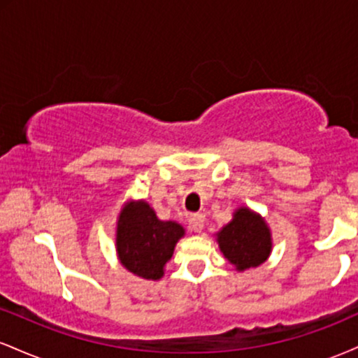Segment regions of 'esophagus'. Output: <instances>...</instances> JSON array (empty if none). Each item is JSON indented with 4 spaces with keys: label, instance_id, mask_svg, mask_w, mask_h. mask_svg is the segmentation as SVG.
<instances>
[{
    "label": "esophagus",
    "instance_id": "esophagus-1",
    "mask_svg": "<svg viewBox=\"0 0 358 358\" xmlns=\"http://www.w3.org/2000/svg\"><path fill=\"white\" fill-rule=\"evenodd\" d=\"M188 224H190V229L193 232L200 234L203 231V225H205V219L202 213H192L190 217H188Z\"/></svg>",
    "mask_w": 358,
    "mask_h": 358
}]
</instances>
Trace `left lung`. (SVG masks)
I'll list each match as a JSON object with an SVG mask.
<instances>
[{
    "instance_id": "obj_1",
    "label": "left lung",
    "mask_w": 358,
    "mask_h": 358,
    "mask_svg": "<svg viewBox=\"0 0 358 358\" xmlns=\"http://www.w3.org/2000/svg\"><path fill=\"white\" fill-rule=\"evenodd\" d=\"M220 250L237 271L256 268L271 252V234L266 222L249 208H239L231 224L217 234Z\"/></svg>"
}]
</instances>
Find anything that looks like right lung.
<instances>
[{
    "label": "right lung",
    "mask_w": 358,
    "mask_h": 358,
    "mask_svg": "<svg viewBox=\"0 0 358 358\" xmlns=\"http://www.w3.org/2000/svg\"><path fill=\"white\" fill-rule=\"evenodd\" d=\"M185 234L176 222H163L146 202H131L117 222V256L127 271L145 279H159Z\"/></svg>",
    "instance_id": "right-lung-1"
}]
</instances>
